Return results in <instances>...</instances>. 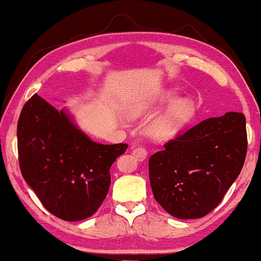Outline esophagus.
Masks as SVG:
<instances>
[{
	"label": "esophagus",
	"instance_id": "esophagus-1",
	"mask_svg": "<svg viewBox=\"0 0 261 261\" xmlns=\"http://www.w3.org/2000/svg\"><path fill=\"white\" fill-rule=\"evenodd\" d=\"M132 154H134V156L137 160L143 161L146 159L147 151L144 147H136V148H134V151H132Z\"/></svg>",
	"mask_w": 261,
	"mask_h": 261
}]
</instances>
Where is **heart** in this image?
<instances>
[{"instance_id":"b5f03b06","label":"heart","mask_w":261,"mask_h":261,"mask_svg":"<svg viewBox=\"0 0 261 261\" xmlns=\"http://www.w3.org/2000/svg\"><path fill=\"white\" fill-rule=\"evenodd\" d=\"M174 92H166L154 101L145 103L135 110L136 115L151 113L161 107L171 103L166 109L152 119L148 125V132L158 140H169L182 131L195 115V106L187 98L176 100Z\"/></svg>"}]
</instances>
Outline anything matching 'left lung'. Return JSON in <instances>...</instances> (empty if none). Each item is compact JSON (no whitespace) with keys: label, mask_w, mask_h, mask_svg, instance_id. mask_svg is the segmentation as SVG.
Instances as JSON below:
<instances>
[{"label":"left lung","mask_w":261,"mask_h":261,"mask_svg":"<svg viewBox=\"0 0 261 261\" xmlns=\"http://www.w3.org/2000/svg\"><path fill=\"white\" fill-rule=\"evenodd\" d=\"M148 160L155 201L180 220L205 216L237 179L247 151L245 116L204 119L165 144Z\"/></svg>","instance_id":"1"}]
</instances>
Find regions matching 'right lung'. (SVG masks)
<instances>
[{
  "instance_id": "obj_1",
  "label": "right lung",
  "mask_w": 261,
  "mask_h": 261,
  "mask_svg": "<svg viewBox=\"0 0 261 261\" xmlns=\"http://www.w3.org/2000/svg\"><path fill=\"white\" fill-rule=\"evenodd\" d=\"M19 168L47 212L75 222L96 213L108 194L110 172L127 144L93 142L65 110L35 94L17 123Z\"/></svg>"
}]
</instances>
